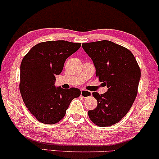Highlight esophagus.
Returning a JSON list of instances; mask_svg holds the SVG:
<instances>
[{"label": "esophagus", "mask_w": 159, "mask_h": 159, "mask_svg": "<svg viewBox=\"0 0 159 159\" xmlns=\"http://www.w3.org/2000/svg\"><path fill=\"white\" fill-rule=\"evenodd\" d=\"M81 96L84 98H88V97H90L92 96V93L89 90H84V89H82L81 90Z\"/></svg>", "instance_id": "1"}]
</instances>
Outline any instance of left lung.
<instances>
[{"label":"left lung","mask_w":159,"mask_h":159,"mask_svg":"<svg viewBox=\"0 0 159 159\" xmlns=\"http://www.w3.org/2000/svg\"><path fill=\"white\" fill-rule=\"evenodd\" d=\"M82 48L93 60L99 81L108 88L103 94L93 93L97 106L88 111L89 118L99 127L111 126L121 121L133 105L140 69L128 49L110 41L82 43Z\"/></svg>","instance_id":"obj_1"}]
</instances>
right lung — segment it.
I'll use <instances>...</instances> for the list:
<instances>
[{
    "label": "right lung",
    "instance_id": "1",
    "mask_svg": "<svg viewBox=\"0 0 159 159\" xmlns=\"http://www.w3.org/2000/svg\"><path fill=\"white\" fill-rule=\"evenodd\" d=\"M81 43L45 41L33 47L20 66V90L25 105L38 121L53 125L60 121L73 99L81 95L75 88H56V75L66 60L81 48Z\"/></svg>",
    "mask_w": 159,
    "mask_h": 159
}]
</instances>
